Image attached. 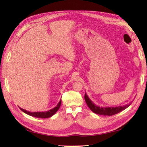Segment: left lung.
Returning a JSON list of instances; mask_svg holds the SVG:
<instances>
[{
	"label": "left lung",
	"instance_id": "1",
	"mask_svg": "<svg viewBox=\"0 0 147 147\" xmlns=\"http://www.w3.org/2000/svg\"><path fill=\"white\" fill-rule=\"evenodd\" d=\"M84 98L86 102L87 105L90 108L91 110L94 112V113L98 114V115H113L115 114L121 112L124 109L127 108L130 105V104H127V105L123 106H116V107H100L95 104H94L93 102L91 101L89 96L87 95V94L85 93V96H84Z\"/></svg>",
	"mask_w": 147,
	"mask_h": 147
}]
</instances>
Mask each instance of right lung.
I'll use <instances>...</instances> for the list:
<instances>
[{
	"label": "right lung",
	"mask_w": 147,
	"mask_h": 147,
	"mask_svg": "<svg viewBox=\"0 0 147 147\" xmlns=\"http://www.w3.org/2000/svg\"><path fill=\"white\" fill-rule=\"evenodd\" d=\"M61 100H59V103L57 104V106L56 107H54L53 109H50V110L47 111H44V112H30V111H26V110H25V109L20 108V107H19V108L22 111H23L24 113H26L27 115H29L34 117H37V118L45 119V118L51 117L54 115V114L56 113V111L58 110L59 107H60V106H61Z\"/></svg>",
	"instance_id": "add662e5"
}]
</instances>
